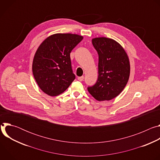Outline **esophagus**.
I'll list each match as a JSON object with an SVG mask.
<instances>
[{"mask_svg":"<svg viewBox=\"0 0 160 160\" xmlns=\"http://www.w3.org/2000/svg\"><path fill=\"white\" fill-rule=\"evenodd\" d=\"M83 76H82V77H78V80H79V81H80V82H82V81H83Z\"/></svg>","mask_w":160,"mask_h":160,"instance_id":"1","label":"esophagus"}]
</instances>
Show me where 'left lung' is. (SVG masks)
Instances as JSON below:
<instances>
[{
    "label": "left lung",
    "mask_w": 160,
    "mask_h": 160,
    "mask_svg": "<svg viewBox=\"0 0 160 160\" xmlns=\"http://www.w3.org/2000/svg\"><path fill=\"white\" fill-rule=\"evenodd\" d=\"M99 55L98 78L88 92L99 101H109L118 96L126 86L130 72L129 59L122 45L106 37L92 38Z\"/></svg>",
    "instance_id": "left-lung-1"
}]
</instances>
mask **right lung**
Listing matches in <instances>:
<instances>
[{"label":"right lung","mask_w":160,"mask_h":160,"mask_svg":"<svg viewBox=\"0 0 160 160\" xmlns=\"http://www.w3.org/2000/svg\"><path fill=\"white\" fill-rule=\"evenodd\" d=\"M83 37L72 33H56L45 39L33 60L32 72L40 88L50 96H58L75 78L70 53Z\"/></svg>","instance_id":"1"}]
</instances>
